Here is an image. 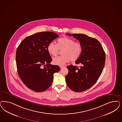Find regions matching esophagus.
Returning a JSON list of instances; mask_svg holds the SVG:
<instances>
[{
	"mask_svg": "<svg viewBox=\"0 0 122 122\" xmlns=\"http://www.w3.org/2000/svg\"><path fill=\"white\" fill-rule=\"evenodd\" d=\"M64 67H65L64 66H60V67L61 68H63Z\"/></svg>",
	"mask_w": 122,
	"mask_h": 122,
	"instance_id": "1",
	"label": "esophagus"
}]
</instances>
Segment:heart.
Masks as SVG:
<instances>
[{
	"label": "heart",
	"instance_id": "heart-1",
	"mask_svg": "<svg viewBox=\"0 0 122 122\" xmlns=\"http://www.w3.org/2000/svg\"><path fill=\"white\" fill-rule=\"evenodd\" d=\"M47 50L49 54L56 56L59 54V50L62 51L61 56L53 59V63L59 66H63L70 60L74 61L80 58L82 52V48L79 43L75 42L71 38L64 37L60 38L56 44L54 42L49 43Z\"/></svg>",
	"mask_w": 122,
	"mask_h": 122
}]
</instances>
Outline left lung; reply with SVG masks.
<instances>
[{
	"label": "left lung",
	"mask_w": 122,
	"mask_h": 122,
	"mask_svg": "<svg viewBox=\"0 0 122 122\" xmlns=\"http://www.w3.org/2000/svg\"><path fill=\"white\" fill-rule=\"evenodd\" d=\"M76 39L82 46V52L75 63L80 67L70 65L65 79L68 87L75 92H81L91 88L99 79L105 66V51L95 38L84 34H66Z\"/></svg>",
	"instance_id": "left-lung-1"
}]
</instances>
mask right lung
<instances>
[{
    "mask_svg": "<svg viewBox=\"0 0 122 122\" xmlns=\"http://www.w3.org/2000/svg\"><path fill=\"white\" fill-rule=\"evenodd\" d=\"M59 36L53 32H38L25 38L17 48L18 75L28 88L36 92L49 88L53 82L54 74L60 69L59 66L50 63L52 58L47 50L49 43Z\"/></svg>",
    "mask_w": 122,
    "mask_h": 122,
    "instance_id": "add662e5",
    "label": "right lung"
}]
</instances>
